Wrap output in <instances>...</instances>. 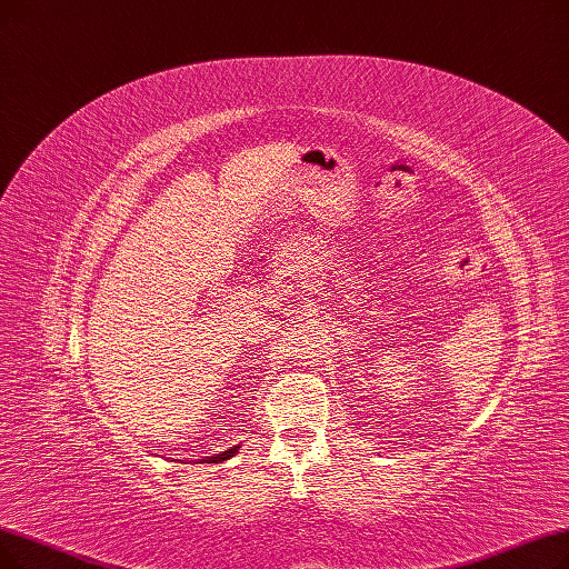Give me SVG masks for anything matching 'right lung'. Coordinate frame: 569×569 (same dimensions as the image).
Returning <instances> with one entry per match:
<instances>
[{"mask_svg":"<svg viewBox=\"0 0 569 569\" xmlns=\"http://www.w3.org/2000/svg\"><path fill=\"white\" fill-rule=\"evenodd\" d=\"M238 449L240 447H231V449H227V451H222V453H214V456H208L206 461H212V463H222V461H229L231 456H236L238 453Z\"/></svg>","mask_w":569,"mask_h":569,"instance_id":"obj_1","label":"right lung"}]
</instances>
